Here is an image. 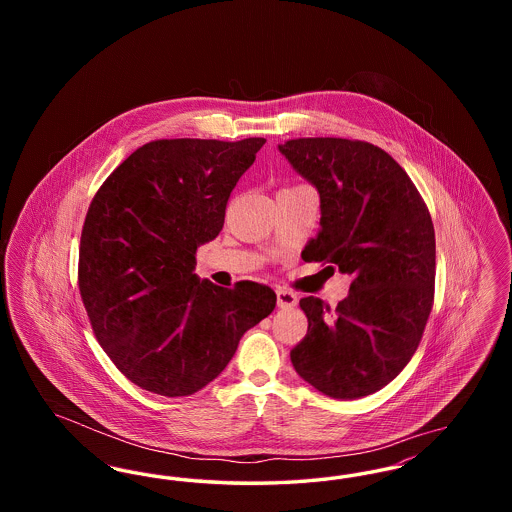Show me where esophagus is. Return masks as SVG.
Here are the masks:
<instances>
[{"instance_id":"34e87169","label":"esophagus","mask_w":512,"mask_h":512,"mask_svg":"<svg viewBox=\"0 0 512 512\" xmlns=\"http://www.w3.org/2000/svg\"><path fill=\"white\" fill-rule=\"evenodd\" d=\"M276 301H278V307L280 309H292L297 305V295L288 290H278L276 292Z\"/></svg>"}]
</instances>
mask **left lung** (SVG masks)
I'll list each match as a JSON object with an SVG mask.
<instances>
[{
    "instance_id": "left-lung-1",
    "label": "left lung",
    "mask_w": 512,
    "mask_h": 512,
    "mask_svg": "<svg viewBox=\"0 0 512 512\" xmlns=\"http://www.w3.org/2000/svg\"><path fill=\"white\" fill-rule=\"evenodd\" d=\"M278 151L320 197V232L303 261L351 276L334 311L313 295L299 301L309 330L290 353L293 368L332 399H361L388 386L420 343L434 301V224L407 172L380 147L299 138Z\"/></svg>"
}]
</instances>
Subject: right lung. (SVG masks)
Segmentation results:
<instances>
[{
    "mask_svg": "<svg viewBox=\"0 0 512 512\" xmlns=\"http://www.w3.org/2000/svg\"><path fill=\"white\" fill-rule=\"evenodd\" d=\"M265 142H149L92 199L80 295L99 345L142 390L182 397L205 388L276 307L268 286L230 290L194 274L197 247L219 236L230 192Z\"/></svg>",
    "mask_w": 512,
    "mask_h": 512,
    "instance_id": "obj_1",
    "label": "right lung"
}]
</instances>
